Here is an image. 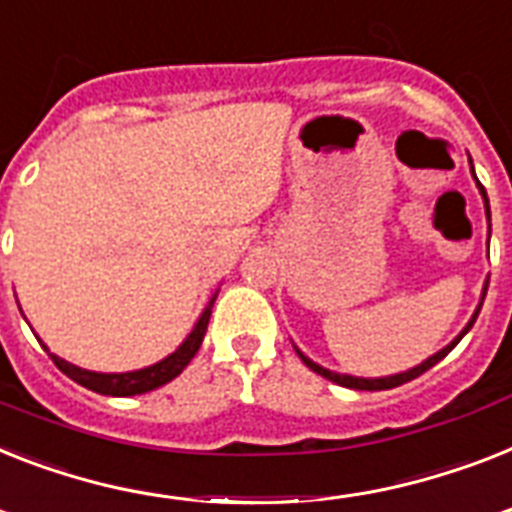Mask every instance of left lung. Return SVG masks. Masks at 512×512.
<instances>
[{"mask_svg":"<svg viewBox=\"0 0 512 512\" xmlns=\"http://www.w3.org/2000/svg\"><path fill=\"white\" fill-rule=\"evenodd\" d=\"M471 173H473V162H471ZM473 178H476V173H473ZM476 186H479L481 199H484L486 220H492V213H489V197H486V189H484V186L479 184V178H476ZM489 231H492V223H489ZM486 289H489V278H486V281H484V289H481V299H479V305H476V310H473L471 321L465 323L463 331H460V334L455 336V339H452L450 344H447V347H442V350L434 352V355H431V357H426V360H423V363L413 365V368H407V371L394 373V376L363 378V376H350V373H336V371H328V368H323V365H318V363H315V360H310V357H307L305 352L299 350L297 344H294V350H297V355L302 357V363H305L307 368H310V371L321 373L323 378H328V381H334V384H339V386H347V389H363V392H378V389H394V386L407 384V381H413V378H418V376H421V373L429 371V368H434V365L439 363V360H442V357H447V355H450L452 350H455V344H458L460 339H463V336L468 334V331H471L473 323H476V318H479L481 305H484V297H486Z\"/></svg>","mask_w":512,"mask_h":512,"instance_id":"8db88e82","label":"left lung"}]
</instances>
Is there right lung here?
Masks as SVG:
<instances>
[{
  "instance_id": "obj_1",
  "label": "right lung",
  "mask_w": 512,
  "mask_h": 512,
  "mask_svg": "<svg viewBox=\"0 0 512 512\" xmlns=\"http://www.w3.org/2000/svg\"><path fill=\"white\" fill-rule=\"evenodd\" d=\"M215 297H218V289L210 297L207 307L202 310V315L197 318L194 328L189 331L184 342L178 344L176 352H170L168 357H162L160 363L147 365V368H139V371H126V373H97V371H86V368H78V365L62 360V357L52 355L44 344V350L49 352V357L54 360V365L60 368L68 378H73L76 384L86 386L91 392L97 394H110V397H134V394L152 392L157 386L168 384L178 373L184 371L186 365L191 363V357L197 355V350L202 347V339H205L207 323H210V313H213Z\"/></svg>"
}]
</instances>
